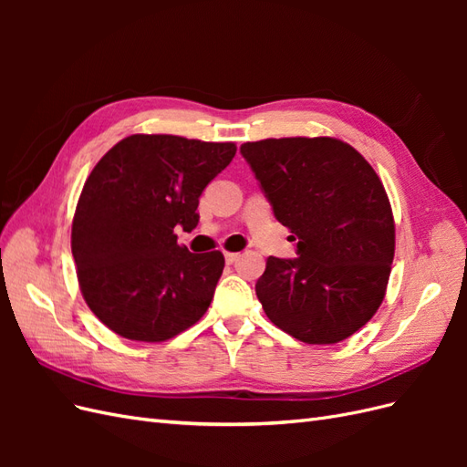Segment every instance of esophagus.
<instances>
[{
    "label": "esophagus",
    "instance_id": "1",
    "mask_svg": "<svg viewBox=\"0 0 467 467\" xmlns=\"http://www.w3.org/2000/svg\"><path fill=\"white\" fill-rule=\"evenodd\" d=\"M239 257H242V255H239V253H225V263L234 265V263L239 261Z\"/></svg>",
    "mask_w": 467,
    "mask_h": 467
}]
</instances>
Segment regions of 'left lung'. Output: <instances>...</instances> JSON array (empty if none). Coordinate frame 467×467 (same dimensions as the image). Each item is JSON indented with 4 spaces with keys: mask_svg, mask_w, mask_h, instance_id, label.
Segmentation results:
<instances>
[{
    "mask_svg": "<svg viewBox=\"0 0 467 467\" xmlns=\"http://www.w3.org/2000/svg\"><path fill=\"white\" fill-rule=\"evenodd\" d=\"M294 234L296 259L268 257L255 292L266 317L307 345L345 341L386 296L395 225L384 185L337 138H268L239 148Z\"/></svg>",
    "mask_w": 467,
    "mask_h": 467,
    "instance_id": "left-lung-1",
    "label": "left lung"
}]
</instances>
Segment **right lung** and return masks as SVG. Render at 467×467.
<instances>
[{"mask_svg": "<svg viewBox=\"0 0 467 467\" xmlns=\"http://www.w3.org/2000/svg\"><path fill=\"white\" fill-rule=\"evenodd\" d=\"M232 142L132 134L83 185L72 253L83 298L110 331L160 343L199 321L223 271L220 251L191 253L175 228L194 230L199 199L230 165Z\"/></svg>", "mask_w": 467, "mask_h": 467, "instance_id": "obj_1", "label": "right lung"}]
</instances>
